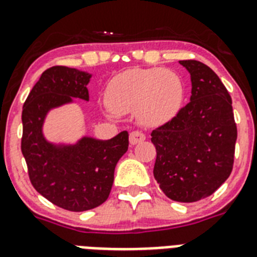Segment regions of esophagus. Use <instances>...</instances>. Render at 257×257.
<instances>
[{"label": "esophagus", "instance_id": "34e87169", "mask_svg": "<svg viewBox=\"0 0 257 257\" xmlns=\"http://www.w3.org/2000/svg\"><path fill=\"white\" fill-rule=\"evenodd\" d=\"M145 134H143L142 131H133V133L130 134V144L131 145H135L138 144V143H142L145 140Z\"/></svg>", "mask_w": 257, "mask_h": 257}]
</instances>
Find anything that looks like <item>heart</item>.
<instances>
[{"label":"heart","instance_id":"b5f03b06","mask_svg":"<svg viewBox=\"0 0 257 257\" xmlns=\"http://www.w3.org/2000/svg\"><path fill=\"white\" fill-rule=\"evenodd\" d=\"M184 88L180 77L165 68H135L110 79L106 103L115 113L136 110L147 126H160L178 114Z\"/></svg>","mask_w":257,"mask_h":257}]
</instances>
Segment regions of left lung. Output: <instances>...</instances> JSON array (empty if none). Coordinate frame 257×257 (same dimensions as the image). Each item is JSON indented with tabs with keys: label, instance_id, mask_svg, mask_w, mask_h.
Listing matches in <instances>:
<instances>
[{
	"label": "left lung",
	"instance_id": "8db88e82",
	"mask_svg": "<svg viewBox=\"0 0 257 257\" xmlns=\"http://www.w3.org/2000/svg\"><path fill=\"white\" fill-rule=\"evenodd\" d=\"M180 64L190 73V101L151 136L157 151L154 179L170 199L189 203L210 197L229 178L237 124L217 74L198 60Z\"/></svg>",
	"mask_w": 257,
	"mask_h": 257
}]
</instances>
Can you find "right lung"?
Here are the masks:
<instances>
[{
	"label": "right lung",
	"mask_w": 257,
	"mask_h": 257,
	"mask_svg": "<svg viewBox=\"0 0 257 257\" xmlns=\"http://www.w3.org/2000/svg\"><path fill=\"white\" fill-rule=\"evenodd\" d=\"M90 74L55 65L46 69L23 105L22 153L29 180L41 196L73 212L91 210L108 199L117 162L128 148V133L110 140L83 138L78 144L55 147L45 140L42 124L51 108L88 100Z\"/></svg>",
	"instance_id": "right-lung-1"
}]
</instances>
